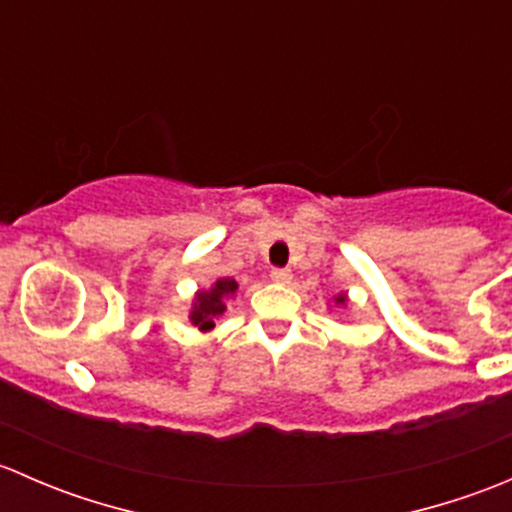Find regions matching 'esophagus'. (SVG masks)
<instances>
[{"label": "esophagus", "instance_id": "34e87169", "mask_svg": "<svg viewBox=\"0 0 512 512\" xmlns=\"http://www.w3.org/2000/svg\"><path fill=\"white\" fill-rule=\"evenodd\" d=\"M270 277L277 285H289V282H292V272L285 270V267H275V270L270 272Z\"/></svg>", "mask_w": 512, "mask_h": 512}]
</instances>
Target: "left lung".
Here are the masks:
<instances>
[{
	"mask_svg": "<svg viewBox=\"0 0 512 512\" xmlns=\"http://www.w3.org/2000/svg\"><path fill=\"white\" fill-rule=\"evenodd\" d=\"M344 302H347V294H339V297H337V304H344Z\"/></svg>",
	"mask_w": 512,
	"mask_h": 512,
	"instance_id": "obj_1",
	"label": "left lung"
}]
</instances>
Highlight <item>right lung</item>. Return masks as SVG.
Returning <instances> with one entry per match:
<instances>
[{"label":"right lung","mask_w":512,"mask_h":512,"mask_svg":"<svg viewBox=\"0 0 512 512\" xmlns=\"http://www.w3.org/2000/svg\"><path fill=\"white\" fill-rule=\"evenodd\" d=\"M237 292V282L230 280V277H223V280L215 282L208 292H198L193 302V312H190V322L198 329L208 332V329L215 327V317L225 312V302Z\"/></svg>","instance_id":"1"}]
</instances>
